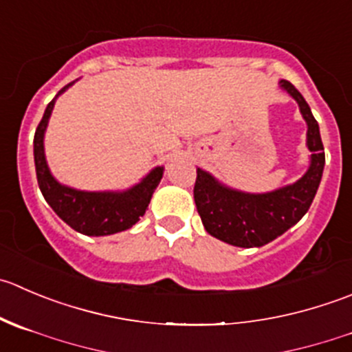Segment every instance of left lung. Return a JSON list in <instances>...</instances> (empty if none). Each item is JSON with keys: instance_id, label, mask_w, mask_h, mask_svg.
I'll use <instances>...</instances> for the list:
<instances>
[{"instance_id": "8db88e82", "label": "left lung", "mask_w": 352, "mask_h": 352, "mask_svg": "<svg viewBox=\"0 0 352 352\" xmlns=\"http://www.w3.org/2000/svg\"><path fill=\"white\" fill-rule=\"evenodd\" d=\"M280 87L298 101L302 118L308 124L306 146L311 151V160L298 182L272 192L251 194L227 187L211 173L197 168L194 201L204 228L213 237L237 248L265 245L298 223L311 206L322 180L325 151L318 122L291 82L280 80Z\"/></svg>"}]
</instances>
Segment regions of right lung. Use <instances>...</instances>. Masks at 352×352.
I'll return each mask as SVG.
<instances>
[{
    "label": "right lung",
    "mask_w": 352,
    "mask_h": 352,
    "mask_svg": "<svg viewBox=\"0 0 352 352\" xmlns=\"http://www.w3.org/2000/svg\"><path fill=\"white\" fill-rule=\"evenodd\" d=\"M74 82L65 85L46 107L43 120L39 122L34 135V163L39 189L54 213L74 230L84 235H111L127 230L146 213L153 192L163 177V166L153 168L139 184L127 190H103L89 192L63 186L51 175L44 156V132L53 111L54 101Z\"/></svg>",
    "instance_id": "add662e5"
}]
</instances>
